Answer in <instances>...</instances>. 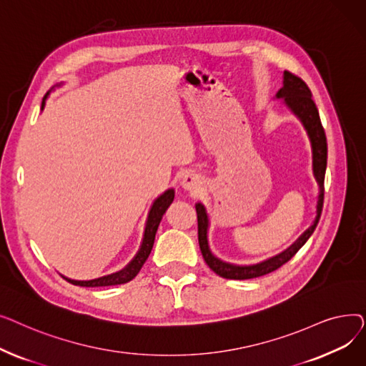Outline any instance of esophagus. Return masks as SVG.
<instances>
[{"label":"esophagus","mask_w":366,"mask_h":366,"mask_svg":"<svg viewBox=\"0 0 366 366\" xmlns=\"http://www.w3.org/2000/svg\"><path fill=\"white\" fill-rule=\"evenodd\" d=\"M181 185L184 189L189 191L191 194H197V193H200V189L203 187V179L200 175H197V173L188 172V173H185V175H182Z\"/></svg>","instance_id":"34e87169"}]
</instances>
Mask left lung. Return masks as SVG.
<instances>
[{
    "label": "left lung",
    "instance_id": "8db88e82",
    "mask_svg": "<svg viewBox=\"0 0 366 366\" xmlns=\"http://www.w3.org/2000/svg\"><path fill=\"white\" fill-rule=\"evenodd\" d=\"M276 98L285 99V104L290 107V109L297 115V117L301 120L304 124L307 133H309V138L312 142V149H313V173L315 178L319 184V199H317V215L313 222V225L307 229V232L291 246L287 247L285 252L279 254L277 257H273L270 259H267L261 264L257 265H233L224 262L218 259L217 257L212 255V252L209 251V244H207V215L204 206L197 203L196 210H197V222H199V244H200V251L202 255L209 265V268L212 272H215L218 276L229 280H246V279H255L265 276L268 273H272L277 268H280L283 264L290 261L300 249L304 246V243L310 239L313 232L317 227V222L320 219L322 214V207H323V181H325V170H326V157H328V145H326V134L323 130V126L320 123L319 117V111L312 99V92L298 75L285 71L283 72V87L277 92Z\"/></svg>",
    "mask_w": 366,
    "mask_h": 366
}]
</instances>
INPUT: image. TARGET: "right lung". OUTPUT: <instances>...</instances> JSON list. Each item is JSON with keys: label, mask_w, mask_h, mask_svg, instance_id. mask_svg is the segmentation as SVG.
Returning a JSON list of instances; mask_svg holds the SVG:
<instances>
[{"label": "right lung", "mask_w": 366, "mask_h": 366, "mask_svg": "<svg viewBox=\"0 0 366 366\" xmlns=\"http://www.w3.org/2000/svg\"><path fill=\"white\" fill-rule=\"evenodd\" d=\"M49 94V93H47ZM47 94L44 96L43 104H41V109L46 105V99H47ZM173 197H175V193H173V189H167L164 194H162L156 202H154L151 210H149V215H148V221H147V227H145V234H144V240H142V246L139 249V252L132 259V262L123 268L122 272L119 273H114L105 277H99V279H94V280H71L66 279L69 283L76 285V286H86V287H94V286H114V285H123L130 282L132 279L137 277V274L139 273V270L142 268V265L145 264V261L148 259L149 254H151V249L154 244V239H156V233H157V228L160 225V221L163 218V215L166 214L167 207L172 204Z\"/></svg>", "instance_id": "1"}]
</instances>
